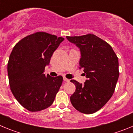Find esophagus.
<instances>
[{
    "label": "esophagus",
    "instance_id": "obj_1",
    "mask_svg": "<svg viewBox=\"0 0 133 133\" xmlns=\"http://www.w3.org/2000/svg\"><path fill=\"white\" fill-rule=\"evenodd\" d=\"M64 81H67V82H69V79H67L66 77H64Z\"/></svg>",
    "mask_w": 133,
    "mask_h": 133
}]
</instances>
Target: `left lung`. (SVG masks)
<instances>
[{"label":"left lung","instance_id":"1","mask_svg":"<svg viewBox=\"0 0 133 133\" xmlns=\"http://www.w3.org/2000/svg\"><path fill=\"white\" fill-rule=\"evenodd\" d=\"M66 38L79 48V69H83L87 78L84 84L70 81L76 88L70 101L81 113H95L114 93L119 75L118 58L108 43L94 34Z\"/></svg>","mask_w":133,"mask_h":133}]
</instances>
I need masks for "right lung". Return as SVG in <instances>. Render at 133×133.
Listing matches in <instances>:
<instances>
[{
  "mask_svg": "<svg viewBox=\"0 0 133 133\" xmlns=\"http://www.w3.org/2000/svg\"><path fill=\"white\" fill-rule=\"evenodd\" d=\"M64 38L39 32L27 36L13 48L8 62L10 90L19 103L32 112L52 105L63 77L44 74Z\"/></svg>",
  "mask_w": 133,
  "mask_h": 133,
  "instance_id": "1",
  "label": "right lung"
}]
</instances>
